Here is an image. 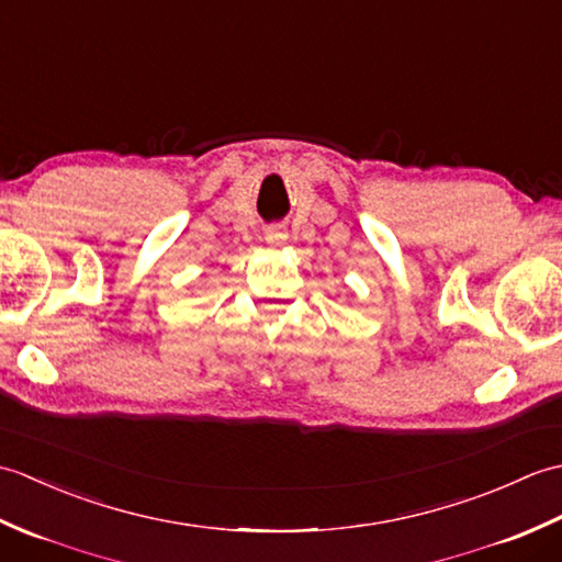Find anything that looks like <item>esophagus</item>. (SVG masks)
<instances>
[{"mask_svg":"<svg viewBox=\"0 0 562 562\" xmlns=\"http://www.w3.org/2000/svg\"><path fill=\"white\" fill-rule=\"evenodd\" d=\"M266 241L272 244V246H282L284 241H288V234H284L280 226H268V229H266Z\"/></svg>","mask_w":562,"mask_h":562,"instance_id":"obj_1","label":"esophagus"}]
</instances>
